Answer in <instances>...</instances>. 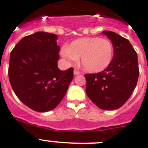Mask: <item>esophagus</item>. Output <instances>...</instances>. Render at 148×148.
<instances>
[{
	"instance_id": "esophagus-1",
	"label": "esophagus",
	"mask_w": 148,
	"mask_h": 148,
	"mask_svg": "<svg viewBox=\"0 0 148 148\" xmlns=\"http://www.w3.org/2000/svg\"><path fill=\"white\" fill-rule=\"evenodd\" d=\"M73 74H74V75H79V74H80V72L78 71L77 69H74Z\"/></svg>"
}]
</instances>
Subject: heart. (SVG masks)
I'll use <instances>...</instances> for the list:
<instances>
[{
  "instance_id": "heart-1",
  "label": "heart",
  "mask_w": 148,
  "mask_h": 148,
  "mask_svg": "<svg viewBox=\"0 0 148 148\" xmlns=\"http://www.w3.org/2000/svg\"><path fill=\"white\" fill-rule=\"evenodd\" d=\"M60 54L68 63L78 60L88 73L103 71L110 65L113 57V47L110 40L99 37L82 38L74 40L68 47H62Z\"/></svg>"
}]
</instances>
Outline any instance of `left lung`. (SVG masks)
I'll return each instance as SVG.
<instances>
[{
  "label": "left lung",
  "instance_id": "8db88e82",
  "mask_svg": "<svg viewBox=\"0 0 148 148\" xmlns=\"http://www.w3.org/2000/svg\"><path fill=\"white\" fill-rule=\"evenodd\" d=\"M113 46L110 65L101 73L86 74V94L97 107L116 110L130 97L137 85L139 69L138 56L125 38L111 31L102 32Z\"/></svg>",
  "mask_w": 148,
  "mask_h": 148
}]
</instances>
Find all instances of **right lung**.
I'll return each mask as SVG.
<instances>
[{
  "instance_id": "add662e5",
  "label": "right lung",
  "mask_w": 148,
  "mask_h": 148,
  "mask_svg": "<svg viewBox=\"0 0 148 148\" xmlns=\"http://www.w3.org/2000/svg\"><path fill=\"white\" fill-rule=\"evenodd\" d=\"M57 35L37 32L23 38L10 53V82L18 98L38 112L52 110L60 103L73 79V69L57 66Z\"/></svg>"
}]
</instances>
